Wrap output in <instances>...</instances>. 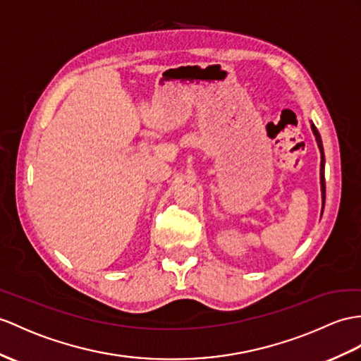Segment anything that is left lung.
<instances>
[{
  "label": "left lung",
  "mask_w": 361,
  "mask_h": 361,
  "mask_svg": "<svg viewBox=\"0 0 361 361\" xmlns=\"http://www.w3.org/2000/svg\"><path fill=\"white\" fill-rule=\"evenodd\" d=\"M311 128H312V133L315 136V140H317V145H319V150H320V156H322V162H320V185H322V200H323V205H324V195H326V188H324V153H323V144H322V137L319 130L315 128V126L311 122ZM323 213V209H322Z\"/></svg>",
  "instance_id": "obj_1"
}]
</instances>
